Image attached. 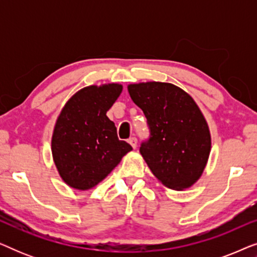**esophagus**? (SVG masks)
<instances>
[{
    "label": "esophagus",
    "mask_w": 257,
    "mask_h": 257,
    "mask_svg": "<svg viewBox=\"0 0 257 257\" xmlns=\"http://www.w3.org/2000/svg\"><path fill=\"white\" fill-rule=\"evenodd\" d=\"M128 144L132 146V149H136L137 147V138H131L128 140Z\"/></svg>",
    "instance_id": "esophagus-1"
}]
</instances>
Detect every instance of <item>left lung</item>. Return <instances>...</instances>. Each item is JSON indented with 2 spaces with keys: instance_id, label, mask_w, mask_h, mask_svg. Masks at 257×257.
I'll use <instances>...</instances> for the list:
<instances>
[{
  "instance_id": "8db88e82",
  "label": "left lung",
  "mask_w": 257,
  "mask_h": 257,
  "mask_svg": "<svg viewBox=\"0 0 257 257\" xmlns=\"http://www.w3.org/2000/svg\"><path fill=\"white\" fill-rule=\"evenodd\" d=\"M130 97L147 118L151 138L140 153L158 181L174 191L201 178L212 149L209 126L189 93L172 83L128 84Z\"/></svg>"
}]
</instances>
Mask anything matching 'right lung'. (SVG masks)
<instances>
[{"instance_id": "right-lung-1", "label": "right lung", "mask_w": 257, "mask_h": 257, "mask_svg": "<svg viewBox=\"0 0 257 257\" xmlns=\"http://www.w3.org/2000/svg\"><path fill=\"white\" fill-rule=\"evenodd\" d=\"M121 91L118 83L85 86L63 106L52 131L51 153L69 187L93 188L132 151L118 139L114 122L106 115Z\"/></svg>"}]
</instances>
